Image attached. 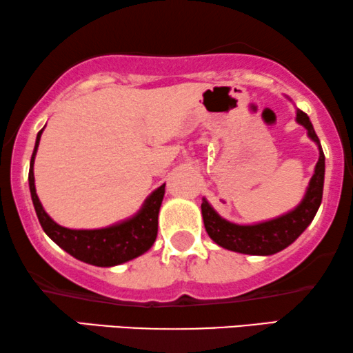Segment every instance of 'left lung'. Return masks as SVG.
<instances>
[{
    "instance_id": "8db88e82",
    "label": "left lung",
    "mask_w": 353,
    "mask_h": 353,
    "mask_svg": "<svg viewBox=\"0 0 353 353\" xmlns=\"http://www.w3.org/2000/svg\"><path fill=\"white\" fill-rule=\"evenodd\" d=\"M296 120L298 123H301L306 128L311 140L316 141L319 146V161L316 164L314 174L311 177L310 187H307L303 202L293 212L275 218V220L243 226L223 220L203 199L202 215L205 230L218 246L241 254L270 256V254H275L290 246L307 228V225L313 221L321 200H323L324 153L319 145V138L313 128V123L310 122V117L303 110H296Z\"/></svg>"
}]
</instances>
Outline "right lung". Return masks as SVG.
I'll list each match as a JSON object with an SVG mask.
<instances>
[{
	"instance_id": "1",
	"label": "right lung",
	"mask_w": 353,
	"mask_h": 353,
	"mask_svg": "<svg viewBox=\"0 0 353 353\" xmlns=\"http://www.w3.org/2000/svg\"><path fill=\"white\" fill-rule=\"evenodd\" d=\"M43 130V128H42ZM42 130L37 133L35 148L30 158L29 169V189L32 195L35 213L43 231L48 238L66 252L86 264L97 267H112L132 261L141 254L148 251L153 246L156 234H158V213L164 197V185L156 189L153 194L146 199L143 208L140 213L130 220L120 223V225L109 226L102 230H70L57 225L50 216L47 215L42 203L35 194L34 185V158L37 153Z\"/></svg>"
}]
</instances>
